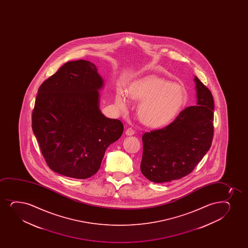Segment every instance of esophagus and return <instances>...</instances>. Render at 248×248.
<instances>
[{
  "mask_svg": "<svg viewBox=\"0 0 248 248\" xmlns=\"http://www.w3.org/2000/svg\"><path fill=\"white\" fill-rule=\"evenodd\" d=\"M134 134L135 131L133 129L131 128V127H129V128L125 130V135H126V136H132V135Z\"/></svg>",
  "mask_w": 248,
  "mask_h": 248,
  "instance_id": "esophagus-1",
  "label": "esophagus"
}]
</instances>
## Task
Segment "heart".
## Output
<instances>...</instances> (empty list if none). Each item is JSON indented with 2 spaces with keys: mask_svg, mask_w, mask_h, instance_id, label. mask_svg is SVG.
Masks as SVG:
<instances>
[{
  "mask_svg": "<svg viewBox=\"0 0 248 248\" xmlns=\"http://www.w3.org/2000/svg\"><path fill=\"white\" fill-rule=\"evenodd\" d=\"M126 95L131 99L140 102L138 107L139 119L151 127L169 124L185 103L182 86L155 76L143 78L131 83ZM115 103L120 110L127 108V99L123 93L117 94Z\"/></svg>",
  "mask_w": 248,
  "mask_h": 248,
  "instance_id": "obj_1",
  "label": "heart"
}]
</instances>
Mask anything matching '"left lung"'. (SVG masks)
Instances as JSON below:
<instances>
[{
  "label": "left lung",
  "instance_id": "8db88e82",
  "mask_svg": "<svg viewBox=\"0 0 248 248\" xmlns=\"http://www.w3.org/2000/svg\"><path fill=\"white\" fill-rule=\"evenodd\" d=\"M194 82L197 106L184 109L164 128L142 136L140 171L151 182H169L188 175L211 147L214 137V97L196 76Z\"/></svg>",
  "mask_w": 248,
  "mask_h": 248
}]
</instances>
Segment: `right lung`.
<instances>
[{
  "instance_id": "add662e5",
  "label": "right lung",
  "mask_w": 248,
  "mask_h": 248,
  "mask_svg": "<svg viewBox=\"0 0 248 248\" xmlns=\"http://www.w3.org/2000/svg\"><path fill=\"white\" fill-rule=\"evenodd\" d=\"M103 80L93 63L69 61L38 90L32 130L48 167L84 180L96 174L106 150L123 135L120 120L99 109Z\"/></svg>"
}]
</instances>
